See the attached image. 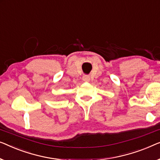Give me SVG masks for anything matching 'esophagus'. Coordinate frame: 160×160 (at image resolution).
<instances>
[{
	"label": "esophagus",
	"instance_id": "1",
	"mask_svg": "<svg viewBox=\"0 0 160 160\" xmlns=\"http://www.w3.org/2000/svg\"><path fill=\"white\" fill-rule=\"evenodd\" d=\"M83 80H84V82H89V81L90 80L89 76H88V75L83 76Z\"/></svg>",
	"mask_w": 160,
	"mask_h": 160
}]
</instances>
